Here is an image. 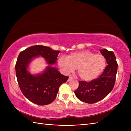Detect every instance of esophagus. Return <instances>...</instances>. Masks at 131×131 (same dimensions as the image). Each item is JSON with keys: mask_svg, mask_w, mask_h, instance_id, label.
I'll return each mask as SVG.
<instances>
[{"mask_svg": "<svg viewBox=\"0 0 131 131\" xmlns=\"http://www.w3.org/2000/svg\"><path fill=\"white\" fill-rule=\"evenodd\" d=\"M72 79H73V78H72V77H69V79H68V80H67V81H68V82H69V81H71V80H72Z\"/></svg>", "mask_w": 131, "mask_h": 131, "instance_id": "esophagus-1", "label": "esophagus"}]
</instances>
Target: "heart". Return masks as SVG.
<instances>
[{"instance_id": "1", "label": "heart", "mask_w": 131, "mask_h": 131, "mask_svg": "<svg viewBox=\"0 0 131 131\" xmlns=\"http://www.w3.org/2000/svg\"><path fill=\"white\" fill-rule=\"evenodd\" d=\"M58 66L61 72L68 75L77 68V74L82 80L91 81L97 79L106 66V59L102 54H96L89 50L70 53L65 58L59 57Z\"/></svg>"}]
</instances>
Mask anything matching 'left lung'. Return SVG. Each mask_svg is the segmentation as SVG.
<instances>
[{"mask_svg": "<svg viewBox=\"0 0 131 131\" xmlns=\"http://www.w3.org/2000/svg\"><path fill=\"white\" fill-rule=\"evenodd\" d=\"M101 54L108 64L101 76L90 82L79 81V85L74 91L75 96L80 101L92 104L103 100L112 91L115 82L117 70L116 57L113 51L101 50Z\"/></svg>", "mask_w": 131, "mask_h": 131, "instance_id": "obj_1", "label": "left lung"}]
</instances>
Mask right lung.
<instances>
[{
	"mask_svg": "<svg viewBox=\"0 0 131 131\" xmlns=\"http://www.w3.org/2000/svg\"><path fill=\"white\" fill-rule=\"evenodd\" d=\"M59 51L42 45L31 46L19 54L15 66L16 75L23 95L34 103L45 105L51 103L56 97L58 89L69 77L61 74L55 67ZM41 56L48 66L42 72L31 74L28 71L33 59Z\"/></svg>",
	"mask_w": 131,
	"mask_h": 131,
	"instance_id": "obj_1",
	"label": "right lung"
}]
</instances>
